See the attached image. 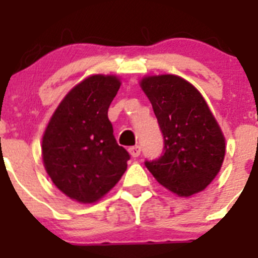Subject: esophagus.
<instances>
[{
    "label": "esophagus",
    "mask_w": 258,
    "mask_h": 258,
    "mask_svg": "<svg viewBox=\"0 0 258 258\" xmlns=\"http://www.w3.org/2000/svg\"><path fill=\"white\" fill-rule=\"evenodd\" d=\"M129 154L132 155V157H138L141 155V147L140 146H133L129 149Z\"/></svg>",
    "instance_id": "esophagus-1"
}]
</instances>
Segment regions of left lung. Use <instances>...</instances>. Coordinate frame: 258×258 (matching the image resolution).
Masks as SVG:
<instances>
[{"label":"left lung","instance_id":"left-lung-1","mask_svg":"<svg viewBox=\"0 0 258 258\" xmlns=\"http://www.w3.org/2000/svg\"><path fill=\"white\" fill-rule=\"evenodd\" d=\"M141 88L154 108L164 150L146 168L178 197L203 191L214 179L225 157V137L195 86L174 75L149 76Z\"/></svg>","mask_w":258,"mask_h":258}]
</instances>
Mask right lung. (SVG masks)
Masks as SVG:
<instances>
[{"label":"right lung","instance_id":"right-lung-1","mask_svg":"<svg viewBox=\"0 0 258 258\" xmlns=\"http://www.w3.org/2000/svg\"><path fill=\"white\" fill-rule=\"evenodd\" d=\"M118 89L116 76L88 77L66 95L45 131V169L56 187L76 202L99 200L126 170L131 155L116 142L107 115Z\"/></svg>","mask_w":258,"mask_h":258}]
</instances>
